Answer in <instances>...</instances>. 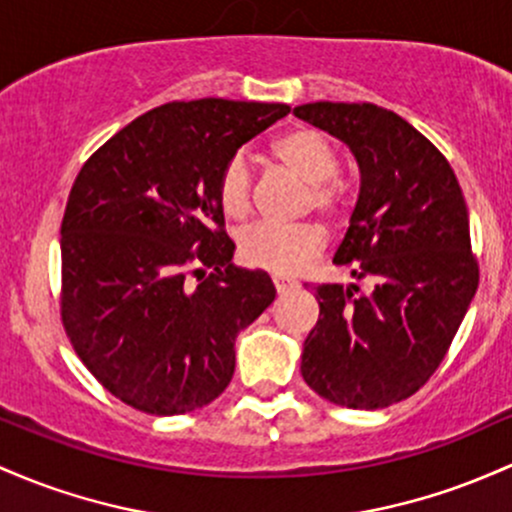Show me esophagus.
I'll list each match as a JSON object with an SVG mask.
<instances>
[{
	"label": "esophagus",
	"mask_w": 512,
	"mask_h": 512,
	"mask_svg": "<svg viewBox=\"0 0 512 512\" xmlns=\"http://www.w3.org/2000/svg\"><path fill=\"white\" fill-rule=\"evenodd\" d=\"M274 289H277V294H289V291H294L299 282H294V279H284V277H274Z\"/></svg>",
	"instance_id": "obj_1"
}]
</instances>
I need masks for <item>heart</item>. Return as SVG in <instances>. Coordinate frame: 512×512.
<instances>
[{"instance_id": "obj_1", "label": "heart", "mask_w": 512, "mask_h": 512, "mask_svg": "<svg viewBox=\"0 0 512 512\" xmlns=\"http://www.w3.org/2000/svg\"><path fill=\"white\" fill-rule=\"evenodd\" d=\"M274 155L311 184V201L323 216H338L345 206V192L338 182L340 160L338 150L328 138L313 128H294L274 143ZM218 204L226 216L245 218L252 204V170L243 155H233L218 172L216 184ZM325 238L320 228L277 226V223H255L238 235V255L247 267L265 269L272 274H294L323 252Z\"/></svg>"}]
</instances>
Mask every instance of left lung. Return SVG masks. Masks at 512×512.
Here are the masks:
<instances>
[{
    "label": "left lung",
    "instance_id": "8db88e82",
    "mask_svg": "<svg viewBox=\"0 0 512 512\" xmlns=\"http://www.w3.org/2000/svg\"><path fill=\"white\" fill-rule=\"evenodd\" d=\"M294 116L355 155L362 184L333 262L372 282L313 286L320 316L303 342V381L345 408L393 406L435 374L479 286L462 187L445 155L389 109L316 101Z\"/></svg>",
    "mask_w": 512,
    "mask_h": 512
}]
</instances>
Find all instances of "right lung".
Instances as JSON below:
<instances>
[{"instance_id":"1","label":"right lung","mask_w":512,"mask_h":512,"mask_svg":"<svg viewBox=\"0 0 512 512\" xmlns=\"http://www.w3.org/2000/svg\"><path fill=\"white\" fill-rule=\"evenodd\" d=\"M289 114L286 104L170 101L121 128L77 174L60 226L65 333L84 367L136 411L209 406L235 372V338L274 301L235 267L218 172Z\"/></svg>"}]
</instances>
